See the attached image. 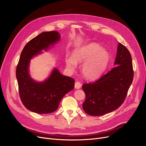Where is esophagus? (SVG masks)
<instances>
[{
  "mask_svg": "<svg viewBox=\"0 0 146 146\" xmlns=\"http://www.w3.org/2000/svg\"><path fill=\"white\" fill-rule=\"evenodd\" d=\"M74 88L76 89H80L81 88V83L79 82H75V84H74Z\"/></svg>",
  "mask_w": 146,
  "mask_h": 146,
  "instance_id": "1",
  "label": "esophagus"
}]
</instances>
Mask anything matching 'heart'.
Listing matches in <instances>:
<instances>
[{
	"mask_svg": "<svg viewBox=\"0 0 146 146\" xmlns=\"http://www.w3.org/2000/svg\"><path fill=\"white\" fill-rule=\"evenodd\" d=\"M110 55L102 50L101 45L90 43L74 52L73 58H67V66L74 68L76 63L86 62L84 64L82 72L85 78L89 80H95L100 77L108 64Z\"/></svg>",
	"mask_w": 146,
	"mask_h": 146,
	"instance_id": "heart-1",
	"label": "heart"
}]
</instances>
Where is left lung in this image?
Listing matches in <instances>:
<instances>
[{
  "label": "left lung",
  "instance_id": "obj_1",
  "mask_svg": "<svg viewBox=\"0 0 146 146\" xmlns=\"http://www.w3.org/2000/svg\"><path fill=\"white\" fill-rule=\"evenodd\" d=\"M114 64L115 67L100 79L82 85L86 95L83 109L90 115L100 116L111 112L124 102L133 82L134 71L131 54L121 43Z\"/></svg>",
  "mask_w": 146,
  "mask_h": 146
}]
</instances>
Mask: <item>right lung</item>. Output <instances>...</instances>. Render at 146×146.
Masks as SVG:
<instances>
[{"instance_id":"right-lung-1","label":"right lung","mask_w":146,"mask_h":146,"mask_svg":"<svg viewBox=\"0 0 146 146\" xmlns=\"http://www.w3.org/2000/svg\"><path fill=\"white\" fill-rule=\"evenodd\" d=\"M57 31L44 32L30 40L23 49L18 63L16 76L21 100L26 108L38 113H50L58 108L63 96L74 89V80L61 74L54 68L50 77L44 82H37L30 77L28 67L30 60L47 50L60 40Z\"/></svg>"}]
</instances>
